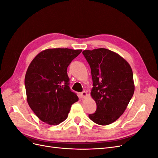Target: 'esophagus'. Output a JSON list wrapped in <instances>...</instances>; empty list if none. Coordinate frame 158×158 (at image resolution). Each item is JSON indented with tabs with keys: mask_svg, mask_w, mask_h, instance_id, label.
Masks as SVG:
<instances>
[{
	"mask_svg": "<svg viewBox=\"0 0 158 158\" xmlns=\"http://www.w3.org/2000/svg\"><path fill=\"white\" fill-rule=\"evenodd\" d=\"M88 96V94L85 92V91H84V92H81L80 93V97H81V98H85Z\"/></svg>",
	"mask_w": 158,
	"mask_h": 158,
	"instance_id": "1",
	"label": "esophagus"
}]
</instances>
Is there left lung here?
I'll use <instances>...</instances> for the list:
<instances>
[{"instance_id": "8db88e82", "label": "left lung", "mask_w": 158, "mask_h": 158, "mask_svg": "<svg viewBox=\"0 0 158 158\" xmlns=\"http://www.w3.org/2000/svg\"><path fill=\"white\" fill-rule=\"evenodd\" d=\"M82 53L91 69V96L97 106L89 118L99 125H110L125 112L134 94L132 69L121 56L107 49L84 50Z\"/></svg>"}]
</instances>
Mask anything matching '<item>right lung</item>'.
Listing matches in <instances>:
<instances>
[{"label":"right lung","instance_id":"right-lung-1","mask_svg":"<svg viewBox=\"0 0 158 158\" xmlns=\"http://www.w3.org/2000/svg\"><path fill=\"white\" fill-rule=\"evenodd\" d=\"M81 49H47L32 60L25 76L28 105L41 121L57 125L78 98L69 88L67 67Z\"/></svg>","mask_w":158,"mask_h":158}]
</instances>
